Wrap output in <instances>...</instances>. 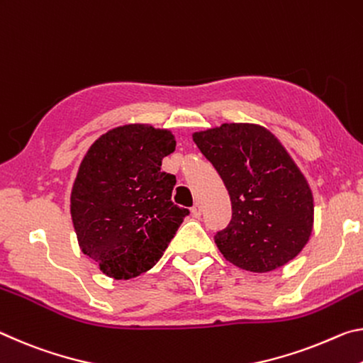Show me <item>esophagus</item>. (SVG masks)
<instances>
[{
	"label": "esophagus",
	"mask_w": 363,
	"mask_h": 363,
	"mask_svg": "<svg viewBox=\"0 0 363 363\" xmlns=\"http://www.w3.org/2000/svg\"><path fill=\"white\" fill-rule=\"evenodd\" d=\"M201 212H203V209H201V204H199V203H196V204L191 207V213H193V217L199 218V217H201Z\"/></svg>",
	"instance_id": "esophagus-1"
}]
</instances>
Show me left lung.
<instances>
[{
  "label": "left lung",
  "mask_w": 363,
  "mask_h": 363,
  "mask_svg": "<svg viewBox=\"0 0 363 363\" xmlns=\"http://www.w3.org/2000/svg\"><path fill=\"white\" fill-rule=\"evenodd\" d=\"M193 140L231 199V220L213 236L223 257L257 273L294 259L312 233L313 198L281 143L251 123H223Z\"/></svg>",
  "instance_id": "1"
}]
</instances>
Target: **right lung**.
I'll list each match as a JSON object with an SVG mask.
<instances>
[{"label": "right lung", "mask_w": 363, "mask_h": 363, "mask_svg": "<svg viewBox=\"0 0 363 363\" xmlns=\"http://www.w3.org/2000/svg\"><path fill=\"white\" fill-rule=\"evenodd\" d=\"M175 145L169 130L135 123L101 135L83 157L70 213L83 254L108 277L152 269L189 213L172 203L175 175L160 170Z\"/></svg>", "instance_id": "add662e5"}]
</instances>
